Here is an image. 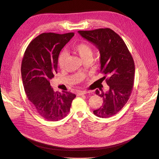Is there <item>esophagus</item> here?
Returning a JSON list of instances; mask_svg holds the SVG:
<instances>
[{"label":"esophagus","mask_w":159,"mask_h":159,"mask_svg":"<svg viewBox=\"0 0 159 159\" xmlns=\"http://www.w3.org/2000/svg\"><path fill=\"white\" fill-rule=\"evenodd\" d=\"M88 93V91H80L78 92V95H82L87 94Z\"/></svg>","instance_id":"esophagus-1"}]
</instances>
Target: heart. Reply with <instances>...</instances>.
<instances>
[{
	"mask_svg": "<svg viewBox=\"0 0 159 159\" xmlns=\"http://www.w3.org/2000/svg\"><path fill=\"white\" fill-rule=\"evenodd\" d=\"M73 50L78 54L81 60H84L88 57H91L93 54V51L91 47L85 42H80L79 44H77L75 46H73ZM67 59V54L65 52H61L60 54L58 56V60H57V62H58V65L61 68H63L65 64Z\"/></svg>",
	"mask_w": 159,
	"mask_h": 159,
	"instance_id": "obj_1",
	"label": "heart"
}]
</instances>
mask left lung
I'll use <instances>...</instances> for the list:
<instances>
[{
    "label": "left lung",
    "instance_id": "1",
    "mask_svg": "<svg viewBox=\"0 0 159 159\" xmlns=\"http://www.w3.org/2000/svg\"><path fill=\"white\" fill-rule=\"evenodd\" d=\"M78 33L99 50L101 72L108 76V91L103 92L102 88L100 91H95L103 103L93 113L102 118L113 116L127 103L131 93L134 75L133 57L122 38L110 28L80 30Z\"/></svg>",
    "mask_w": 159,
    "mask_h": 159
}]
</instances>
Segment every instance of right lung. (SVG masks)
Segmentation results:
<instances>
[{
  "mask_svg": "<svg viewBox=\"0 0 159 159\" xmlns=\"http://www.w3.org/2000/svg\"><path fill=\"white\" fill-rule=\"evenodd\" d=\"M74 36L73 32L42 33L31 41L23 56L21 75L25 93L36 111L48 121L67 116L76 97L69 91L55 92L50 83L57 73L60 51Z\"/></svg>",
  "mask_w": 159,
  "mask_h": 159,
  "instance_id": "1",
  "label": "right lung"
}]
</instances>
